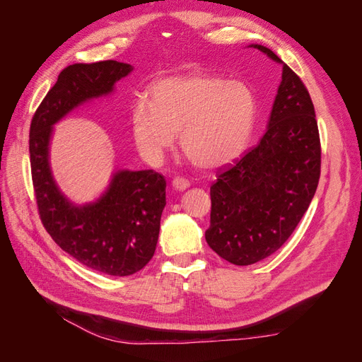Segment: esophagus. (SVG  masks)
<instances>
[{"label":"esophagus","instance_id":"1","mask_svg":"<svg viewBox=\"0 0 362 362\" xmlns=\"http://www.w3.org/2000/svg\"><path fill=\"white\" fill-rule=\"evenodd\" d=\"M172 187H173L175 190L182 192V190L190 187V182H189V180H185V178H182V177H175L173 181H172Z\"/></svg>","mask_w":362,"mask_h":362}]
</instances>
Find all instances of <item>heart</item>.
I'll return each mask as SVG.
<instances>
[{
  "mask_svg": "<svg viewBox=\"0 0 362 362\" xmlns=\"http://www.w3.org/2000/svg\"><path fill=\"white\" fill-rule=\"evenodd\" d=\"M250 86L214 75L172 76L152 84L149 101L131 107L134 144L151 164H158L180 133V145L194 166L218 169L243 154L257 120Z\"/></svg>",
  "mask_w": 362,
  "mask_h": 362,
  "instance_id": "b5f03b06",
  "label": "heart"
}]
</instances>
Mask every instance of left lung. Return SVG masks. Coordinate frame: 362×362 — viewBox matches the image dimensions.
<instances>
[{
  "instance_id": "left-lung-1",
  "label": "left lung",
  "mask_w": 362,
  "mask_h": 362,
  "mask_svg": "<svg viewBox=\"0 0 362 362\" xmlns=\"http://www.w3.org/2000/svg\"><path fill=\"white\" fill-rule=\"evenodd\" d=\"M282 66L266 134L211 185L205 240L218 257L249 266L276 252L300 222L320 178V139L308 90L272 49L252 43Z\"/></svg>"
}]
</instances>
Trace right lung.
Listing matches in <instances>:
<instances>
[{"label":"right lung","mask_w":362,"mask_h":362,"mask_svg":"<svg viewBox=\"0 0 362 362\" xmlns=\"http://www.w3.org/2000/svg\"><path fill=\"white\" fill-rule=\"evenodd\" d=\"M133 69L116 60L69 64L43 98L30 127L31 177L43 226L83 266L112 276L133 275L154 257L166 180L154 170L116 169L96 199L76 204L54 178L49 152L54 125L76 108L110 96L116 83Z\"/></svg>","instance_id":"right-lung-1"}]
</instances>
